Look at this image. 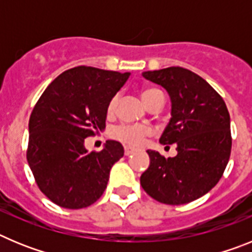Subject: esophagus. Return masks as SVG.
<instances>
[{
	"label": "esophagus",
	"instance_id": "obj_1",
	"mask_svg": "<svg viewBox=\"0 0 252 252\" xmlns=\"http://www.w3.org/2000/svg\"><path fill=\"white\" fill-rule=\"evenodd\" d=\"M133 149H131V148H128V146H125V155H126V157H130L131 154H133Z\"/></svg>",
	"mask_w": 252,
	"mask_h": 252
}]
</instances>
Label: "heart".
<instances>
[{
    "instance_id": "heart-1",
    "label": "heart",
    "mask_w": 252,
    "mask_h": 252,
    "mask_svg": "<svg viewBox=\"0 0 252 252\" xmlns=\"http://www.w3.org/2000/svg\"><path fill=\"white\" fill-rule=\"evenodd\" d=\"M157 95H164L161 91L155 90V88H148V90L142 91L141 97L144 103L148 106L151 101H153ZM117 102H119V97L115 95L112 99L110 101L108 104V112L112 113L116 110V106H117ZM150 133V128L145 127V126H135V125H120V126H116L112 130L111 135H112L113 139L119 140V141L124 142L126 145L130 146H139L141 145L144 139Z\"/></svg>"
}]
</instances>
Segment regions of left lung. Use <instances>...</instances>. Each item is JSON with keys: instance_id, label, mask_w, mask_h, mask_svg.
Masks as SVG:
<instances>
[{"instance_id": "left-lung-1", "label": "left lung", "mask_w": 252, "mask_h": 252, "mask_svg": "<svg viewBox=\"0 0 252 252\" xmlns=\"http://www.w3.org/2000/svg\"><path fill=\"white\" fill-rule=\"evenodd\" d=\"M161 86L171 102L170 120L159 141L178 154L164 158L148 150L150 165L140 183L165 204H186L208 193L221 179L231 154L230 113L222 97L203 78L180 66L142 73Z\"/></svg>"}]
</instances>
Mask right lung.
<instances>
[{
    "mask_svg": "<svg viewBox=\"0 0 252 252\" xmlns=\"http://www.w3.org/2000/svg\"><path fill=\"white\" fill-rule=\"evenodd\" d=\"M128 77L75 66L55 78L35 104L26 157L40 190L58 206L84 208L103 194L124 146L108 140L99 153H88L84 140L104 130L110 101Z\"/></svg>",
    "mask_w": 252,
    "mask_h": 252,
    "instance_id": "add662e5",
    "label": "right lung"
}]
</instances>
